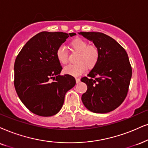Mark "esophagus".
<instances>
[{
    "label": "esophagus",
    "mask_w": 148,
    "mask_h": 148,
    "mask_svg": "<svg viewBox=\"0 0 148 148\" xmlns=\"http://www.w3.org/2000/svg\"><path fill=\"white\" fill-rule=\"evenodd\" d=\"M80 79L79 78H76V83H80Z\"/></svg>",
    "instance_id": "obj_1"
}]
</instances>
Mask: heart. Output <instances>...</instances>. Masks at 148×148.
Masks as SVG:
<instances>
[{"label":"heart","instance_id":"b5f03b06","mask_svg":"<svg viewBox=\"0 0 148 148\" xmlns=\"http://www.w3.org/2000/svg\"><path fill=\"white\" fill-rule=\"evenodd\" d=\"M70 47L72 50L78 52L77 63L69 65L63 69V72L66 74L78 76L82 74L87 69L92 68L98 63L100 52L98 48L90 45L83 39H74L70 42ZM56 57L59 63L66 65L68 62V53L64 46H60L56 51Z\"/></svg>","mask_w":148,"mask_h":148}]
</instances>
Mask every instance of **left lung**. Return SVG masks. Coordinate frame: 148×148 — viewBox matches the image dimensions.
Instances as JSON below:
<instances>
[{
	"instance_id": "8db88e82",
	"label": "left lung",
	"mask_w": 148,
	"mask_h": 148,
	"mask_svg": "<svg viewBox=\"0 0 148 148\" xmlns=\"http://www.w3.org/2000/svg\"><path fill=\"white\" fill-rule=\"evenodd\" d=\"M98 48V63L81 81L87 90L81 100L88 110L96 113L113 111L124 102L128 91L132 68L126 50L108 35L99 32H80Z\"/></svg>"
}]
</instances>
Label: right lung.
Returning <instances> with one entry per match:
<instances>
[{
  "mask_svg": "<svg viewBox=\"0 0 148 148\" xmlns=\"http://www.w3.org/2000/svg\"><path fill=\"white\" fill-rule=\"evenodd\" d=\"M63 32L43 31L28 41L14 63V86L18 97L30 111L49 117L62 108L67 91L76 85L69 74L60 75L62 67L56 51L69 36Z\"/></svg>",
  "mask_w": 148,
  "mask_h": 148,
  "instance_id": "right-lung-1",
  "label": "right lung"
}]
</instances>
